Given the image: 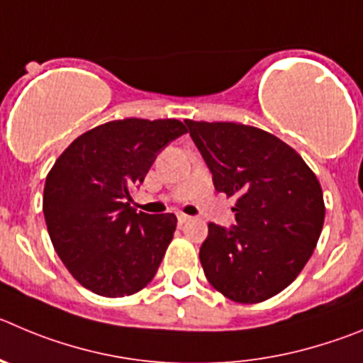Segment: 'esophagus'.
Instances as JSON below:
<instances>
[{"instance_id":"1","label":"esophagus","mask_w":363,"mask_h":363,"mask_svg":"<svg viewBox=\"0 0 363 363\" xmlns=\"http://www.w3.org/2000/svg\"><path fill=\"white\" fill-rule=\"evenodd\" d=\"M187 221H191V216L178 214V223H179V225H184V223H187Z\"/></svg>"}]
</instances>
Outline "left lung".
I'll list each match as a JSON object with an SVG mask.
<instances>
[{
  "mask_svg": "<svg viewBox=\"0 0 363 363\" xmlns=\"http://www.w3.org/2000/svg\"><path fill=\"white\" fill-rule=\"evenodd\" d=\"M214 187L235 198V227L208 223L199 248L219 294L257 304L281 294L310 261L325 205L315 172L288 144L254 125L185 121Z\"/></svg>",
  "mask_w": 363,
  "mask_h": 363,
  "instance_id": "8db88e82",
  "label": "left lung"
}]
</instances>
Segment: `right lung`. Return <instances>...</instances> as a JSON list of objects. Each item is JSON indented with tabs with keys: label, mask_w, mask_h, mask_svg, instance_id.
<instances>
[{
	"label": "right lung",
	"mask_w": 363,
	"mask_h": 363,
	"mask_svg": "<svg viewBox=\"0 0 363 363\" xmlns=\"http://www.w3.org/2000/svg\"><path fill=\"white\" fill-rule=\"evenodd\" d=\"M187 133L176 118H124L77 136L46 176L43 212L73 279L102 297H128L156 275L176 230L174 214L129 205L152 162Z\"/></svg>",
	"instance_id": "add662e5"
}]
</instances>
